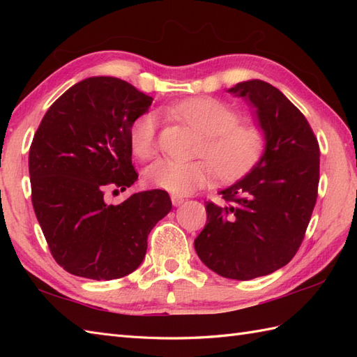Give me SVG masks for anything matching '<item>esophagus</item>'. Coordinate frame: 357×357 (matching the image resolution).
<instances>
[{"instance_id": "1", "label": "esophagus", "mask_w": 357, "mask_h": 357, "mask_svg": "<svg viewBox=\"0 0 357 357\" xmlns=\"http://www.w3.org/2000/svg\"><path fill=\"white\" fill-rule=\"evenodd\" d=\"M185 199L183 198V196H179V195H172V204L174 207H178V206H181V204H183Z\"/></svg>"}]
</instances>
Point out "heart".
<instances>
[{"instance_id": "b5f03b06", "label": "heart", "mask_w": 357, "mask_h": 357, "mask_svg": "<svg viewBox=\"0 0 357 357\" xmlns=\"http://www.w3.org/2000/svg\"><path fill=\"white\" fill-rule=\"evenodd\" d=\"M190 127L202 133L198 161L161 159L144 173L146 184L161 190L187 195L210 184L218 176L225 181L244 176L264 155L265 135L255 126L239 124V113L229 104L211 96L192 98L170 110ZM158 115L144 113L130 128V147L141 161L158 153Z\"/></svg>"}]
</instances>
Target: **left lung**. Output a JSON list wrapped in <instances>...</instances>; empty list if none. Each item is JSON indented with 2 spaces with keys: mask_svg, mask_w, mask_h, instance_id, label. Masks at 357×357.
I'll return each instance as SVG.
<instances>
[{
  "mask_svg": "<svg viewBox=\"0 0 357 357\" xmlns=\"http://www.w3.org/2000/svg\"><path fill=\"white\" fill-rule=\"evenodd\" d=\"M229 92L253 105L265 151L253 170L207 201V224L195 239L199 259L219 276L248 280L293 259L319 185V144L301 110L268 82H239Z\"/></svg>",
  "mask_w": 357,
  "mask_h": 357,
  "instance_id": "obj_1",
  "label": "left lung"
}]
</instances>
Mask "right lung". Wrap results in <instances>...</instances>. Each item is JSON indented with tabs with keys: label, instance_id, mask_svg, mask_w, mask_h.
Wrapping results in <instances>:
<instances>
[{
	"label": "right lung",
	"instance_id": "add662e5",
	"mask_svg": "<svg viewBox=\"0 0 357 357\" xmlns=\"http://www.w3.org/2000/svg\"><path fill=\"white\" fill-rule=\"evenodd\" d=\"M153 98L128 82L93 77L53 102L29 151L32 204L50 253L75 276L110 280L130 275L147 252V238L172 210L164 190L132 195L118 206L109 188L124 192L138 173L130 128Z\"/></svg>",
	"mask_w": 357,
	"mask_h": 357
}]
</instances>
